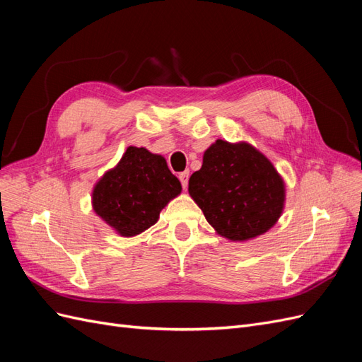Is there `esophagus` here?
<instances>
[{
	"instance_id": "obj_1",
	"label": "esophagus",
	"mask_w": 362,
	"mask_h": 362,
	"mask_svg": "<svg viewBox=\"0 0 362 362\" xmlns=\"http://www.w3.org/2000/svg\"><path fill=\"white\" fill-rule=\"evenodd\" d=\"M189 170H185V172H181L180 173V181H181V184H182V189H187V184H189Z\"/></svg>"
}]
</instances>
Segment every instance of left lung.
Returning a JSON list of instances; mask_svg holds the SVG:
<instances>
[{
  "label": "left lung",
  "instance_id": "left-lung-1",
  "mask_svg": "<svg viewBox=\"0 0 362 362\" xmlns=\"http://www.w3.org/2000/svg\"><path fill=\"white\" fill-rule=\"evenodd\" d=\"M189 193L214 231L231 242L267 233L286 204V184L272 161L246 141L221 139L204 152Z\"/></svg>",
  "mask_w": 362,
  "mask_h": 362
}]
</instances>
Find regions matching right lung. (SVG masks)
<instances>
[{
	"label": "right lung",
	"mask_w": 362,
	"mask_h": 362,
	"mask_svg": "<svg viewBox=\"0 0 362 362\" xmlns=\"http://www.w3.org/2000/svg\"><path fill=\"white\" fill-rule=\"evenodd\" d=\"M181 190L163 156L128 146L116 166L95 184L92 206L116 234L134 237L156 225L160 211Z\"/></svg>",
	"instance_id": "right-lung-1"
}]
</instances>
